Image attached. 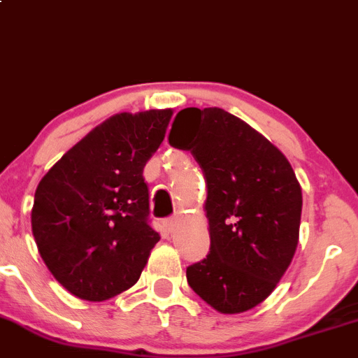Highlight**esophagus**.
Masks as SVG:
<instances>
[{
    "instance_id": "34e87169",
    "label": "esophagus",
    "mask_w": 358,
    "mask_h": 358,
    "mask_svg": "<svg viewBox=\"0 0 358 358\" xmlns=\"http://www.w3.org/2000/svg\"><path fill=\"white\" fill-rule=\"evenodd\" d=\"M178 222H179V215H174L171 216V218L164 220V227H166L167 231H172L176 228V224H178Z\"/></svg>"
}]
</instances>
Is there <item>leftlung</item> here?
I'll list each match as a JSON object with an SVG mask.
<instances>
[{
  "label": "left lung",
  "instance_id": "8db88e82",
  "mask_svg": "<svg viewBox=\"0 0 358 358\" xmlns=\"http://www.w3.org/2000/svg\"><path fill=\"white\" fill-rule=\"evenodd\" d=\"M169 143L191 152L208 187L210 254L187 267V282L224 315L255 308L274 291L298 247L303 194L291 164L222 108L180 110Z\"/></svg>",
  "mask_w": 358,
  "mask_h": 358
}]
</instances>
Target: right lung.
Returning a JSON list of instances; mask_svg holds the SVG:
<instances>
[{"label":"right lung","instance_id":"1","mask_svg":"<svg viewBox=\"0 0 358 358\" xmlns=\"http://www.w3.org/2000/svg\"><path fill=\"white\" fill-rule=\"evenodd\" d=\"M171 118L172 110L111 116L40 180L31 231L45 266L71 294L106 301L138 280L160 240L148 223L143 167Z\"/></svg>","mask_w":358,"mask_h":358}]
</instances>
